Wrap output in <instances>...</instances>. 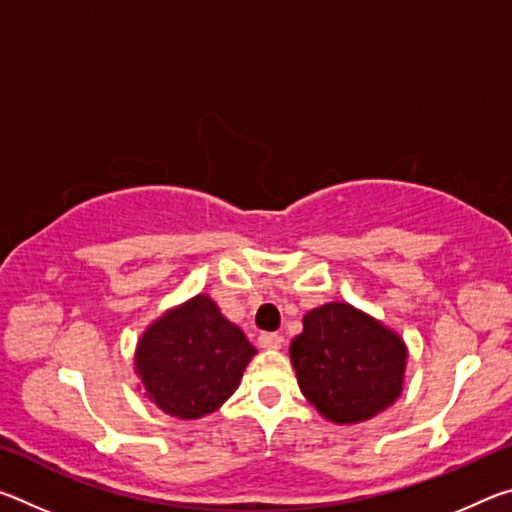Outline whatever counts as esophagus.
Masks as SVG:
<instances>
[{
    "instance_id": "1",
    "label": "esophagus",
    "mask_w": 512,
    "mask_h": 512,
    "mask_svg": "<svg viewBox=\"0 0 512 512\" xmlns=\"http://www.w3.org/2000/svg\"><path fill=\"white\" fill-rule=\"evenodd\" d=\"M257 343H259V348H264V350H277V348H280V343H282V336L273 334V332H262V334H259Z\"/></svg>"
}]
</instances>
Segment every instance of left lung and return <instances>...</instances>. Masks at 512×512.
Listing matches in <instances>:
<instances>
[{
    "label": "left lung",
    "mask_w": 512,
    "mask_h": 512,
    "mask_svg": "<svg viewBox=\"0 0 512 512\" xmlns=\"http://www.w3.org/2000/svg\"><path fill=\"white\" fill-rule=\"evenodd\" d=\"M289 354L302 395L336 424L366 422L388 409L402 393L409 357L393 329L348 302L311 309Z\"/></svg>",
    "instance_id": "left-lung-1"
}]
</instances>
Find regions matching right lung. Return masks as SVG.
<instances>
[{
  "label": "right lung",
  "mask_w": 512,
  "mask_h": 512,
  "mask_svg": "<svg viewBox=\"0 0 512 512\" xmlns=\"http://www.w3.org/2000/svg\"><path fill=\"white\" fill-rule=\"evenodd\" d=\"M255 352L246 334L201 293L149 325L137 343L135 372L160 411L196 420L237 391Z\"/></svg>",
  "instance_id": "right-lung-1"
}]
</instances>
